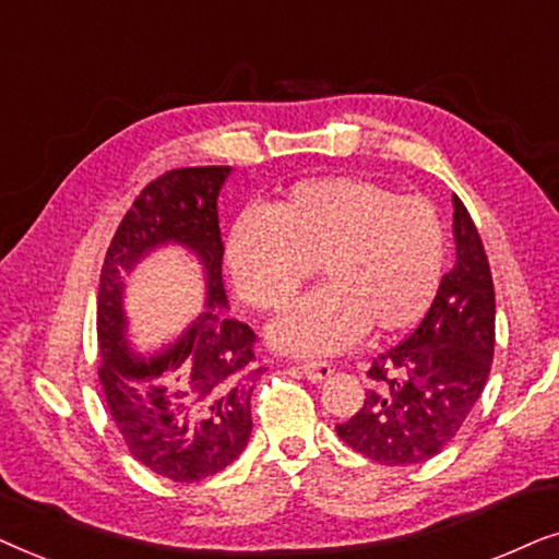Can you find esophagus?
<instances>
[{"instance_id": "34e87169", "label": "esophagus", "mask_w": 559, "mask_h": 559, "mask_svg": "<svg viewBox=\"0 0 559 559\" xmlns=\"http://www.w3.org/2000/svg\"><path fill=\"white\" fill-rule=\"evenodd\" d=\"M299 370L304 373V378H309V381H314V383L324 381V378L332 376V366L324 360H307V362H301Z\"/></svg>"}]
</instances>
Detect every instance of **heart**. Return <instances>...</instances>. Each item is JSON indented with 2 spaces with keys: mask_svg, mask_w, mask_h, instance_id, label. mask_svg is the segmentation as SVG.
<instances>
[{
  "mask_svg": "<svg viewBox=\"0 0 559 559\" xmlns=\"http://www.w3.org/2000/svg\"><path fill=\"white\" fill-rule=\"evenodd\" d=\"M240 299L278 311L319 271V288L271 326L286 353L322 355L393 337L427 314L442 278L444 235L427 199L357 176L299 181L271 210L245 212L227 237Z\"/></svg>",
  "mask_w": 559,
  "mask_h": 559,
  "instance_id": "obj_1",
  "label": "heart"
}]
</instances>
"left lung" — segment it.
I'll use <instances>...</instances> for the list:
<instances>
[{
	"instance_id": "1",
	"label": "left lung",
	"mask_w": 559,
	"mask_h": 559,
	"mask_svg": "<svg viewBox=\"0 0 559 559\" xmlns=\"http://www.w3.org/2000/svg\"><path fill=\"white\" fill-rule=\"evenodd\" d=\"M455 267L442 275L419 326L368 370L360 412L340 440L381 465H416L448 448L486 389L496 345L488 255L465 204L452 197Z\"/></svg>"
}]
</instances>
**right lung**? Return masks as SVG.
<instances>
[{
  "label": "right lung",
  "instance_id": "1",
  "mask_svg": "<svg viewBox=\"0 0 559 559\" xmlns=\"http://www.w3.org/2000/svg\"><path fill=\"white\" fill-rule=\"evenodd\" d=\"M229 166L168 170L145 186L119 222L96 296L99 383L132 457L174 483L210 478L235 463L252 431L250 399L265 368L255 366V332L222 314L217 197ZM183 243L205 267L207 311L158 354L127 345L123 278L153 249Z\"/></svg>",
  "mask_w": 559,
  "mask_h": 559
}]
</instances>
